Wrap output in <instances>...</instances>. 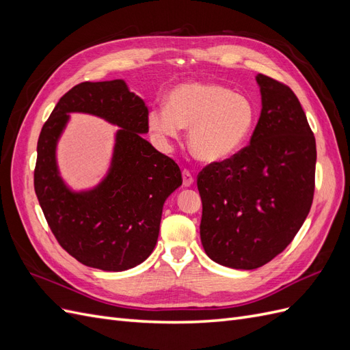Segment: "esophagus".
Returning a JSON list of instances; mask_svg holds the SVG:
<instances>
[{"instance_id":"esophagus-1","label":"esophagus","mask_w":350,"mask_h":350,"mask_svg":"<svg viewBox=\"0 0 350 350\" xmlns=\"http://www.w3.org/2000/svg\"><path fill=\"white\" fill-rule=\"evenodd\" d=\"M194 184V176L191 175V172H189V171H185V169H184V171H183V185L184 187H191Z\"/></svg>"}]
</instances>
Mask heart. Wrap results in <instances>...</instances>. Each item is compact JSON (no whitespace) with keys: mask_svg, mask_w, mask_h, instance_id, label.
I'll list each match as a JSON object with an SVG mask.
<instances>
[{"mask_svg":"<svg viewBox=\"0 0 350 350\" xmlns=\"http://www.w3.org/2000/svg\"><path fill=\"white\" fill-rule=\"evenodd\" d=\"M257 122L254 102L215 83H185L167 96L166 109L149 115V126L163 139L189 130L188 146L204 163L234 157L247 144Z\"/></svg>","mask_w":350,"mask_h":350,"instance_id":"heart-1","label":"heart"}]
</instances>
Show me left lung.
<instances>
[{
	"label": "left lung",
	"mask_w": 350,
	"mask_h": 350,
	"mask_svg": "<svg viewBox=\"0 0 350 350\" xmlns=\"http://www.w3.org/2000/svg\"><path fill=\"white\" fill-rule=\"evenodd\" d=\"M261 113L250 146L201 171L200 238L225 267L254 270L289 245L310 213L317 149L295 93L262 74Z\"/></svg>",
	"instance_id": "1"
}]
</instances>
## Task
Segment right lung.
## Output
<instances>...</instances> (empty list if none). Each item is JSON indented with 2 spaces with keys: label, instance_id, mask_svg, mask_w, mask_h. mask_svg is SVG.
I'll use <instances>...</instances> for the list:
<instances>
[{
  "label": "right lung",
  "instance_id": "1",
  "mask_svg": "<svg viewBox=\"0 0 350 350\" xmlns=\"http://www.w3.org/2000/svg\"><path fill=\"white\" fill-rule=\"evenodd\" d=\"M70 113L98 116L120 129L107 174L92 189L74 190L57 166V142ZM149 109L122 79L84 81L59 99L38 140L35 191L59 245L88 267L124 271L153 252L163 204L183 184L171 157L157 152Z\"/></svg>",
  "mask_w": 350,
  "mask_h": 350
}]
</instances>
